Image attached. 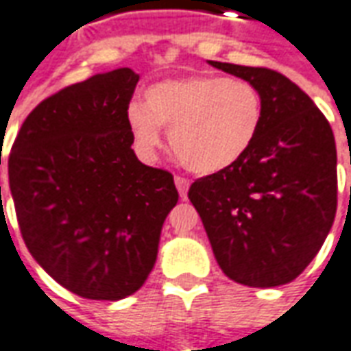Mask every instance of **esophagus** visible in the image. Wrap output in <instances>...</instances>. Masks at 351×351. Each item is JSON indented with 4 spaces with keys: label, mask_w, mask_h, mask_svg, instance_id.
I'll use <instances>...</instances> for the list:
<instances>
[{
    "label": "esophagus",
    "mask_w": 351,
    "mask_h": 351,
    "mask_svg": "<svg viewBox=\"0 0 351 351\" xmlns=\"http://www.w3.org/2000/svg\"><path fill=\"white\" fill-rule=\"evenodd\" d=\"M175 186H176V190H178V193H180V197L186 199V195H188V188H190V180H188V178H182V176H176Z\"/></svg>",
    "instance_id": "34e87169"
}]
</instances>
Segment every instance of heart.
I'll list each match as a JSON object with an SVG mask.
<instances>
[{
  "label": "heart",
  "instance_id": "obj_1",
  "mask_svg": "<svg viewBox=\"0 0 351 351\" xmlns=\"http://www.w3.org/2000/svg\"><path fill=\"white\" fill-rule=\"evenodd\" d=\"M136 148L152 156L169 131L173 150L186 169L217 175L249 154L261 133L264 104L252 83L220 75H192L150 85L142 104L125 112Z\"/></svg>",
  "mask_w": 351,
  "mask_h": 351
}]
</instances>
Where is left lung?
Returning <instances> with one entry per match:
<instances>
[{"mask_svg": "<svg viewBox=\"0 0 351 351\" xmlns=\"http://www.w3.org/2000/svg\"><path fill=\"white\" fill-rule=\"evenodd\" d=\"M252 83L264 119L234 167L197 178L188 197L220 269L235 283H291L319 252L337 213V146L329 121L298 85L268 68L207 60Z\"/></svg>", "mask_w": 351, "mask_h": 351, "instance_id": "left-lung-1", "label": "left lung"}]
</instances>
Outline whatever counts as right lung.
<instances>
[{
  "label": "right lung",
  "instance_id": "right-lung-1",
  "mask_svg": "<svg viewBox=\"0 0 351 351\" xmlns=\"http://www.w3.org/2000/svg\"><path fill=\"white\" fill-rule=\"evenodd\" d=\"M138 80L119 68L58 90L26 117L9 156L28 251L56 283L90 300H121L144 285L178 201L173 175L131 148L125 112Z\"/></svg>",
  "mask_w": 351,
  "mask_h": 351
}]
</instances>
